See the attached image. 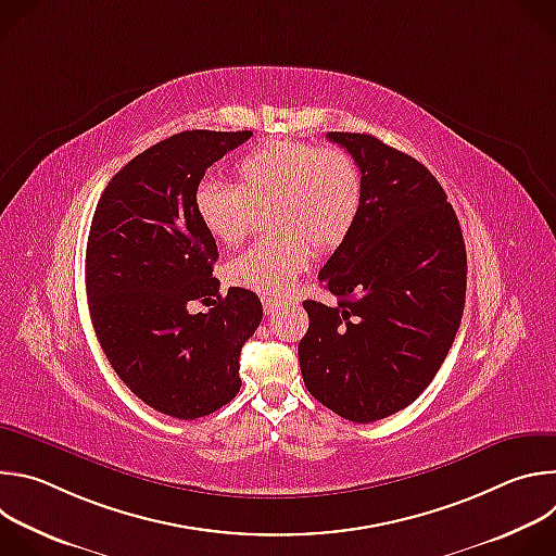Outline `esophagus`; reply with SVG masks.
Wrapping results in <instances>:
<instances>
[{"mask_svg": "<svg viewBox=\"0 0 556 556\" xmlns=\"http://www.w3.org/2000/svg\"><path fill=\"white\" fill-rule=\"evenodd\" d=\"M279 303H281V301H277V299H273V296H262V305H264V309H266L268 314H273V312L279 307Z\"/></svg>", "mask_w": 556, "mask_h": 556, "instance_id": "esophagus-1", "label": "esophagus"}]
</instances>
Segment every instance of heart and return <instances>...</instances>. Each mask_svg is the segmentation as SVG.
<instances>
[{"instance_id":"obj_1","label":"heart","mask_w":556,"mask_h":556,"mask_svg":"<svg viewBox=\"0 0 556 556\" xmlns=\"http://www.w3.org/2000/svg\"><path fill=\"white\" fill-rule=\"evenodd\" d=\"M270 206L275 232L235 255L226 275L232 283L262 294H283L303 273L309 244L339 247L361 206V174L339 149L299 140H270L237 165V187L202 182L195 213L222 247H237L251 232L255 208Z\"/></svg>"}]
</instances>
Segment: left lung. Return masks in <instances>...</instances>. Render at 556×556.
I'll return each mask as SVG.
<instances>
[{"label":"left lung","mask_w":556,"mask_h":556,"mask_svg":"<svg viewBox=\"0 0 556 556\" xmlns=\"http://www.w3.org/2000/svg\"><path fill=\"white\" fill-rule=\"evenodd\" d=\"M361 169V206L319 283L334 305L303 301V382L350 422L409 407L444 363L464 312L466 249L453 206L416 157L371 134L330 131Z\"/></svg>","instance_id":"8db88e82"}]
</instances>
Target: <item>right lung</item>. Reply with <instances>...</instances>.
I'll return each mask as SVG.
<instances>
[{
	"label": "right lung",
	"instance_id": "1",
	"mask_svg": "<svg viewBox=\"0 0 556 556\" xmlns=\"http://www.w3.org/2000/svg\"><path fill=\"white\" fill-rule=\"evenodd\" d=\"M253 131H180L144 149L105 187L88 237L86 288L97 339L151 409L208 416L242 387V345L262 321L247 288L219 294L215 240L195 213L206 169ZM191 300L213 302L191 315Z\"/></svg>",
	"mask_w": 556,
	"mask_h": 556
}]
</instances>
